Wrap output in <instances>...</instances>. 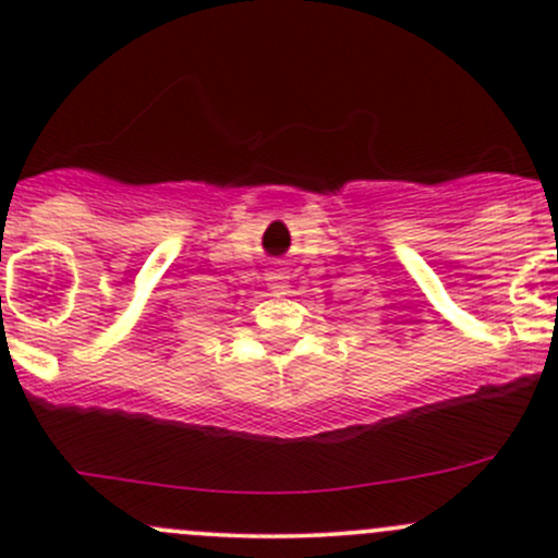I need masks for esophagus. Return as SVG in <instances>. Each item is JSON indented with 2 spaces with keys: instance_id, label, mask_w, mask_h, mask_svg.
Here are the masks:
<instances>
[{
  "instance_id": "esophagus-1",
  "label": "esophagus",
  "mask_w": 558,
  "mask_h": 558,
  "mask_svg": "<svg viewBox=\"0 0 558 558\" xmlns=\"http://www.w3.org/2000/svg\"><path fill=\"white\" fill-rule=\"evenodd\" d=\"M264 280H267V289L272 291V294H286V289H289V272L280 267L269 269Z\"/></svg>"
}]
</instances>
